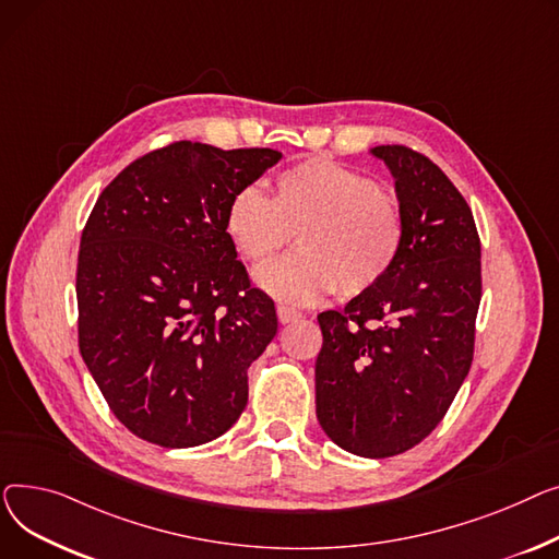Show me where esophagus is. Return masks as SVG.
<instances>
[{"mask_svg":"<svg viewBox=\"0 0 559 559\" xmlns=\"http://www.w3.org/2000/svg\"><path fill=\"white\" fill-rule=\"evenodd\" d=\"M277 318H280V322H282V324H288V322L300 320V318H302V313H300L298 309H293V307L280 305V307H277Z\"/></svg>","mask_w":559,"mask_h":559,"instance_id":"esophagus-1","label":"esophagus"}]
</instances>
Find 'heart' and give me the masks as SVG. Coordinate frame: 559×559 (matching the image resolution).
Masks as SVG:
<instances>
[{
    "mask_svg": "<svg viewBox=\"0 0 559 559\" xmlns=\"http://www.w3.org/2000/svg\"><path fill=\"white\" fill-rule=\"evenodd\" d=\"M225 233L250 264H266L295 235L300 252L259 273V286L293 305L338 290L358 298L395 269L404 243L400 205L366 174L309 157L284 169L273 195L239 189L225 210Z\"/></svg>",
    "mask_w": 559,
    "mask_h": 559,
    "instance_id": "obj_1",
    "label": "heart"
}]
</instances>
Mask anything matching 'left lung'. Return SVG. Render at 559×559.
Returning a JSON list of instances; mask_svg holds the SVG:
<instances>
[{
	"instance_id": "8db88e82",
	"label": "left lung",
	"mask_w": 559,
	"mask_h": 559,
	"mask_svg": "<svg viewBox=\"0 0 559 559\" xmlns=\"http://www.w3.org/2000/svg\"><path fill=\"white\" fill-rule=\"evenodd\" d=\"M395 176L404 243L395 269L343 311H322L316 415L341 449L397 455L447 415L474 358L480 239L463 193L426 155L374 146Z\"/></svg>"
}]
</instances>
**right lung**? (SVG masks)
<instances>
[{"label":"right lung","mask_w":559,"mask_h":559,"mask_svg":"<svg viewBox=\"0 0 559 559\" xmlns=\"http://www.w3.org/2000/svg\"><path fill=\"white\" fill-rule=\"evenodd\" d=\"M282 157L174 142L102 191L83 227L79 347L115 417L138 438L185 449L233 426L248 368L277 334L225 233L233 195Z\"/></svg>","instance_id":"1"}]
</instances>
